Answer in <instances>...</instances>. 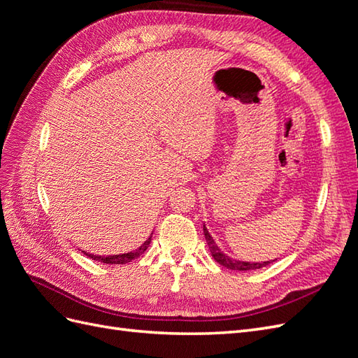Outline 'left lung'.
I'll list each match as a JSON object with an SVG mask.
<instances>
[{"mask_svg": "<svg viewBox=\"0 0 358 358\" xmlns=\"http://www.w3.org/2000/svg\"><path fill=\"white\" fill-rule=\"evenodd\" d=\"M203 231L206 236V242H208V246L210 249L212 257L218 262L221 266L230 268V270H241V272H246V270H255V268H262L264 266H268L272 262H264V263H245V262H236V259H231L230 257H227L224 252H221V249H218L216 243L210 237L208 229L203 225Z\"/></svg>", "mask_w": 358, "mask_h": 358, "instance_id": "8db88e82", "label": "left lung"}]
</instances>
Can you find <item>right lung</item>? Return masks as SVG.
<instances>
[{
    "mask_svg": "<svg viewBox=\"0 0 358 358\" xmlns=\"http://www.w3.org/2000/svg\"><path fill=\"white\" fill-rule=\"evenodd\" d=\"M150 243V237L149 239L140 246L138 249H136V251H131V252H127V254H121V255H109V257H101V255H92V254H88L85 252V255H88L90 258L95 259V262H101V263H106V264H127L129 262H133V259H136L137 257L142 255Z\"/></svg>",
    "mask_w": 358,
    "mask_h": 358,
    "instance_id": "add662e5",
    "label": "right lung"
}]
</instances>
